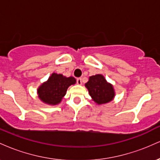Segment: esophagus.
<instances>
[{
  "mask_svg": "<svg viewBox=\"0 0 160 160\" xmlns=\"http://www.w3.org/2000/svg\"><path fill=\"white\" fill-rule=\"evenodd\" d=\"M77 82H78V84H79V85H80V84L82 83V80H81V78H77Z\"/></svg>",
  "mask_w": 160,
  "mask_h": 160,
  "instance_id": "esophagus-1",
  "label": "esophagus"
}]
</instances>
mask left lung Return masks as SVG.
Segmentation results:
<instances>
[{
  "instance_id": "obj_1",
  "label": "left lung",
  "mask_w": 160,
  "mask_h": 160,
  "mask_svg": "<svg viewBox=\"0 0 160 160\" xmlns=\"http://www.w3.org/2000/svg\"><path fill=\"white\" fill-rule=\"evenodd\" d=\"M89 95L97 104H102L111 102L114 97V90L102 74L91 76L85 84Z\"/></svg>"
}]
</instances>
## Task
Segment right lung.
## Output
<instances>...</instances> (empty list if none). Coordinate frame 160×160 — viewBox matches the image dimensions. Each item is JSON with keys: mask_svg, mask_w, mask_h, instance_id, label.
<instances>
[{"mask_svg": "<svg viewBox=\"0 0 160 160\" xmlns=\"http://www.w3.org/2000/svg\"><path fill=\"white\" fill-rule=\"evenodd\" d=\"M75 82L76 80L73 77L65 78L62 74L53 73L48 80L38 89L39 98L46 104L56 105L65 96L68 86Z\"/></svg>", "mask_w": 160, "mask_h": 160, "instance_id": "1", "label": "right lung"}]
</instances>
